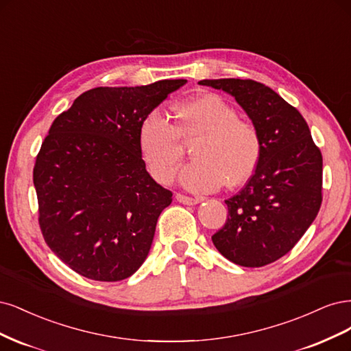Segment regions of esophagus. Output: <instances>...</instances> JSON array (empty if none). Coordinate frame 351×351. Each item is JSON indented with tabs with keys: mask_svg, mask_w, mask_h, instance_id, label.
I'll use <instances>...</instances> for the list:
<instances>
[{
	"mask_svg": "<svg viewBox=\"0 0 351 351\" xmlns=\"http://www.w3.org/2000/svg\"><path fill=\"white\" fill-rule=\"evenodd\" d=\"M176 199H178L179 202H182V204L194 206V204H198V202H199L202 198H198V197H188V195H184V194H176Z\"/></svg>",
	"mask_w": 351,
	"mask_h": 351,
	"instance_id": "34e87169",
	"label": "esophagus"
}]
</instances>
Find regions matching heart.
I'll use <instances>...</instances> for the list:
<instances>
[{
	"label": "heart",
	"mask_w": 351,
	"mask_h": 351,
	"mask_svg": "<svg viewBox=\"0 0 351 351\" xmlns=\"http://www.w3.org/2000/svg\"><path fill=\"white\" fill-rule=\"evenodd\" d=\"M178 118L173 125L153 110L140 125L141 157L157 182H171L185 156L182 143L194 140V160L179 175L184 186L208 192L223 182L237 186L254 175L263 154L261 135L224 99L214 93L192 97L178 106Z\"/></svg>",
	"instance_id": "obj_1"
}]
</instances>
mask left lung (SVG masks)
Returning <instances> with one entry per match:
<instances>
[{"mask_svg":"<svg viewBox=\"0 0 351 351\" xmlns=\"http://www.w3.org/2000/svg\"><path fill=\"white\" fill-rule=\"evenodd\" d=\"M199 84L230 93L263 141L255 173L226 199L228 220L213 243L237 265H268L295 247L321 208V150L300 112L268 86L241 78Z\"/></svg>","mask_w":351,"mask_h":351,"instance_id":"left-lung-1","label":"left lung"}]
</instances>
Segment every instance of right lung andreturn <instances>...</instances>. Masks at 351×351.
Masks as SVG:
<instances>
[{
	"instance_id": "add662e5",
	"label": "right lung",
	"mask_w": 351,
	"mask_h": 351,
	"mask_svg": "<svg viewBox=\"0 0 351 351\" xmlns=\"http://www.w3.org/2000/svg\"><path fill=\"white\" fill-rule=\"evenodd\" d=\"M185 83L96 87L52 122L33 167L39 228L51 251L80 276L119 281L149 255L172 192L145 171L138 131Z\"/></svg>"
}]
</instances>
